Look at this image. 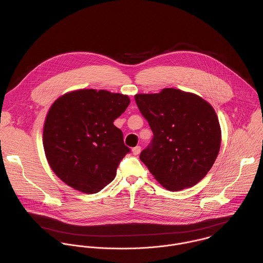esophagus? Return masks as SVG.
I'll return each instance as SVG.
<instances>
[{
    "instance_id": "34e87169",
    "label": "esophagus",
    "mask_w": 263,
    "mask_h": 263,
    "mask_svg": "<svg viewBox=\"0 0 263 263\" xmlns=\"http://www.w3.org/2000/svg\"><path fill=\"white\" fill-rule=\"evenodd\" d=\"M133 154L135 155V156H137V155H139L140 154V152H141V147L140 146H137V147H135V148H133Z\"/></svg>"
}]
</instances>
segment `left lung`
<instances>
[{
	"instance_id": "8db88e82",
	"label": "left lung",
	"mask_w": 263,
	"mask_h": 263,
	"mask_svg": "<svg viewBox=\"0 0 263 263\" xmlns=\"http://www.w3.org/2000/svg\"><path fill=\"white\" fill-rule=\"evenodd\" d=\"M135 99L154 135L140 155L141 161L170 191L198 183L221 147V127L212 105L195 94L173 88L137 94Z\"/></svg>"
}]
</instances>
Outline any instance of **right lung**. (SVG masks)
<instances>
[{"mask_svg": "<svg viewBox=\"0 0 263 263\" xmlns=\"http://www.w3.org/2000/svg\"><path fill=\"white\" fill-rule=\"evenodd\" d=\"M126 95L83 89L51 105L43 127V147L55 175L84 193L109 184L130 150L113 121L129 104Z\"/></svg>", "mask_w": 263, "mask_h": 263, "instance_id": "add662e5", "label": "right lung"}]
</instances>
